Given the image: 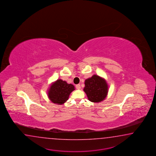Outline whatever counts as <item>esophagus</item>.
Wrapping results in <instances>:
<instances>
[{"label":"esophagus","instance_id":"34e87169","mask_svg":"<svg viewBox=\"0 0 156 156\" xmlns=\"http://www.w3.org/2000/svg\"><path fill=\"white\" fill-rule=\"evenodd\" d=\"M76 89L77 90H80V84H76Z\"/></svg>","mask_w":156,"mask_h":156}]
</instances>
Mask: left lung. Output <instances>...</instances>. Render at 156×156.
I'll return each mask as SVG.
<instances>
[{
    "label": "left lung",
    "mask_w": 156,
    "mask_h": 156,
    "mask_svg": "<svg viewBox=\"0 0 156 156\" xmlns=\"http://www.w3.org/2000/svg\"><path fill=\"white\" fill-rule=\"evenodd\" d=\"M83 89L88 100L92 102H100L104 100L108 93V85L106 80L97 75L85 80Z\"/></svg>",
    "instance_id": "left-lung-1"
}]
</instances>
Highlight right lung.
<instances>
[{
	"label": "right lung",
	"mask_w": 156,
	"mask_h": 156,
	"mask_svg": "<svg viewBox=\"0 0 156 156\" xmlns=\"http://www.w3.org/2000/svg\"><path fill=\"white\" fill-rule=\"evenodd\" d=\"M74 90L73 84H68L62 80H58L48 89V97L52 103L60 105L64 104L68 100L70 94Z\"/></svg>",
	"instance_id": "right-lung-1"
}]
</instances>
